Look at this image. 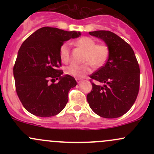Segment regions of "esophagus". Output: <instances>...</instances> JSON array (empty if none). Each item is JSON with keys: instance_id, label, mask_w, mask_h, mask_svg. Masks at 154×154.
Returning <instances> with one entry per match:
<instances>
[{"instance_id": "esophagus-1", "label": "esophagus", "mask_w": 154, "mask_h": 154, "mask_svg": "<svg viewBox=\"0 0 154 154\" xmlns=\"http://www.w3.org/2000/svg\"><path fill=\"white\" fill-rule=\"evenodd\" d=\"M76 80H77V83H80L82 81H83V80H82V79H80V78H76Z\"/></svg>"}]
</instances>
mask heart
I'll return each mask as SVG.
<instances>
[{
    "label": "heart",
    "instance_id": "obj_1",
    "mask_svg": "<svg viewBox=\"0 0 154 154\" xmlns=\"http://www.w3.org/2000/svg\"><path fill=\"white\" fill-rule=\"evenodd\" d=\"M78 47L86 51L83 65L71 64L65 69V73L75 78H82L91 71V65L98 68L103 66L108 59L109 49L106 45H96V42L90 37H83L76 42ZM70 45L65 42L60 49V57L63 63H66L70 59Z\"/></svg>",
    "mask_w": 154,
    "mask_h": 154
}]
</instances>
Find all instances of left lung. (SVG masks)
Returning <instances> with one entry per match:
<instances>
[{"label": "left lung", "mask_w": 154, "mask_h": 154, "mask_svg": "<svg viewBox=\"0 0 154 154\" xmlns=\"http://www.w3.org/2000/svg\"><path fill=\"white\" fill-rule=\"evenodd\" d=\"M88 33L104 42L109 57L106 64L89 76L103 85L91 83L92 90L87 94V101L100 117H121L131 108L139 93L140 69L134 51L112 32L97 30Z\"/></svg>", "instance_id": "8db88e82"}]
</instances>
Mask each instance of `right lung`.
I'll return each instance as SVG.
<instances>
[{"mask_svg": "<svg viewBox=\"0 0 154 154\" xmlns=\"http://www.w3.org/2000/svg\"><path fill=\"white\" fill-rule=\"evenodd\" d=\"M81 35L56 27L37 29L18 50L13 68L16 92L24 108L34 116L51 117L68 103V91L77 86L71 76L63 75L60 49L64 42ZM58 83L51 85L49 80Z\"/></svg>", "mask_w": 154, "mask_h": 154, "instance_id": "obj_1", "label": "right lung"}]
</instances>
